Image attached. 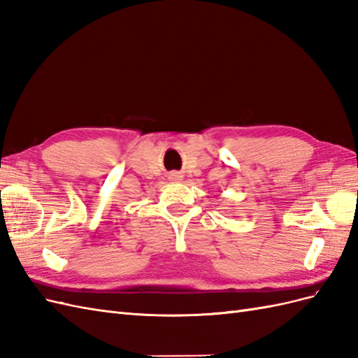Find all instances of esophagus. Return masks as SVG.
I'll list each match as a JSON object with an SVG mask.
<instances>
[{"label": "esophagus", "instance_id": "34e87169", "mask_svg": "<svg viewBox=\"0 0 358 358\" xmlns=\"http://www.w3.org/2000/svg\"><path fill=\"white\" fill-rule=\"evenodd\" d=\"M170 179L171 180H182V176L179 175V173H176V171H173V173H170Z\"/></svg>", "mask_w": 358, "mask_h": 358}]
</instances>
